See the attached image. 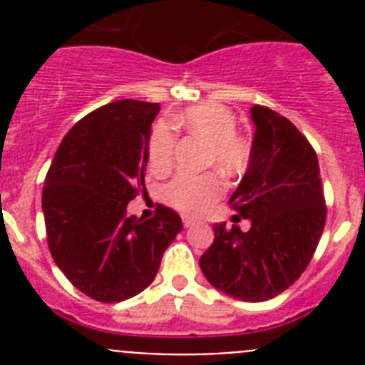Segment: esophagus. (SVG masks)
<instances>
[{
    "label": "esophagus",
    "mask_w": 365,
    "mask_h": 365,
    "mask_svg": "<svg viewBox=\"0 0 365 365\" xmlns=\"http://www.w3.org/2000/svg\"><path fill=\"white\" fill-rule=\"evenodd\" d=\"M182 225H185V228L193 227V225H195V219H192V217H188V215H185V217H182Z\"/></svg>",
    "instance_id": "esophagus-1"
}]
</instances>
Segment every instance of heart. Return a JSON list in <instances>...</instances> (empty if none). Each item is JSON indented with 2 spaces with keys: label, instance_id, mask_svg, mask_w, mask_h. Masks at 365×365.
<instances>
[{
  "label": "heart",
  "instance_id": "1",
  "mask_svg": "<svg viewBox=\"0 0 365 365\" xmlns=\"http://www.w3.org/2000/svg\"><path fill=\"white\" fill-rule=\"evenodd\" d=\"M175 125L199 135L210 144V164H217L228 175H240L252 159V140L237 133V117L227 106L205 102L192 106L173 118ZM175 133L166 122L151 128L148 140V168L153 173L164 172L173 157ZM225 190V180L217 172L202 175L180 173L164 186L168 205L186 214H202Z\"/></svg>",
  "mask_w": 365,
  "mask_h": 365
}]
</instances>
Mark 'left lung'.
Listing matches in <instances>:
<instances>
[{"label":"left lung","instance_id":"obj_1","mask_svg":"<svg viewBox=\"0 0 365 365\" xmlns=\"http://www.w3.org/2000/svg\"><path fill=\"white\" fill-rule=\"evenodd\" d=\"M252 159L230 206L252 227L215 225L199 259L206 279L245 302L282 294L311 263L327 217L320 166L305 135L279 113L254 106ZM237 217V215H235Z\"/></svg>","mask_w":365,"mask_h":365}]
</instances>
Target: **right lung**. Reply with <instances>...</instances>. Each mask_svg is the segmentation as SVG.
<instances>
[{
    "label": "right lung",
    "instance_id": "right-lung-1",
    "mask_svg": "<svg viewBox=\"0 0 365 365\" xmlns=\"http://www.w3.org/2000/svg\"><path fill=\"white\" fill-rule=\"evenodd\" d=\"M159 109L130 98L95 109L67 131L45 177L41 208L51 256L96 302L143 292L182 230L179 215L163 205L151 219L125 212L146 193L148 140Z\"/></svg>",
    "mask_w": 365,
    "mask_h": 365
}]
</instances>
